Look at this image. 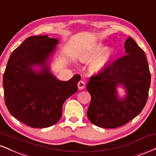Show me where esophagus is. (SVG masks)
<instances>
[{
  "label": "esophagus",
  "mask_w": 156,
  "mask_h": 156,
  "mask_svg": "<svg viewBox=\"0 0 156 156\" xmlns=\"http://www.w3.org/2000/svg\"><path fill=\"white\" fill-rule=\"evenodd\" d=\"M78 87L80 90L83 89L84 88L86 87V83H84L83 80H80V81L78 82Z\"/></svg>",
  "instance_id": "1"
}]
</instances>
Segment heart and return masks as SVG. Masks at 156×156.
Masks as SVG:
<instances>
[{
    "label": "heart",
    "instance_id": "heart-1",
    "mask_svg": "<svg viewBox=\"0 0 156 156\" xmlns=\"http://www.w3.org/2000/svg\"><path fill=\"white\" fill-rule=\"evenodd\" d=\"M97 55L98 56L91 62L89 65L90 70L94 73L100 72L107 66L111 58L112 51L109 48L104 49V46L102 45H97L84 54L83 59H91Z\"/></svg>",
    "mask_w": 156,
    "mask_h": 156
}]
</instances>
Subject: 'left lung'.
<instances>
[{
  "label": "left lung",
  "mask_w": 156,
  "mask_h": 156,
  "mask_svg": "<svg viewBox=\"0 0 156 156\" xmlns=\"http://www.w3.org/2000/svg\"><path fill=\"white\" fill-rule=\"evenodd\" d=\"M124 47V56L91 76L86 85L91 97L87 116L102 128L125 125L142 112L148 98L151 76L144 51L131 37ZM119 85L127 91L123 99L117 96Z\"/></svg>",
  "instance_id": "1"
}]
</instances>
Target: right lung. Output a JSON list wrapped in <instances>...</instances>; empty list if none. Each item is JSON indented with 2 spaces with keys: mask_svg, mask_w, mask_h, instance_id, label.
<instances>
[{
  "mask_svg": "<svg viewBox=\"0 0 156 156\" xmlns=\"http://www.w3.org/2000/svg\"><path fill=\"white\" fill-rule=\"evenodd\" d=\"M57 38L47 35L26 38L11 54L3 77L5 103L15 119L33 128L57 123L65 100L78 91L80 75L70 80H58L47 62L54 51ZM38 65L41 70L34 67Z\"/></svg>",
  "mask_w": 156,
  "mask_h": 156,
  "instance_id": "add662e5",
  "label": "right lung"
}]
</instances>
